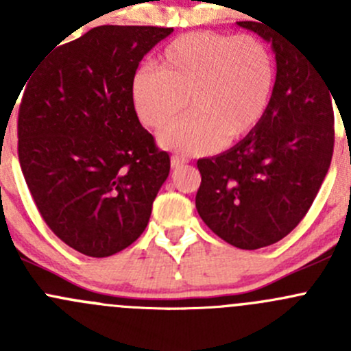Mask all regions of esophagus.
<instances>
[{"instance_id": "esophagus-1", "label": "esophagus", "mask_w": 351, "mask_h": 351, "mask_svg": "<svg viewBox=\"0 0 351 351\" xmlns=\"http://www.w3.org/2000/svg\"><path fill=\"white\" fill-rule=\"evenodd\" d=\"M185 162H189V159L183 158V156H171V168H180V166H183Z\"/></svg>"}]
</instances>
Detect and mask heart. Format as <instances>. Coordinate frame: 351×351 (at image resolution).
<instances>
[{"instance_id": "b5f03b06", "label": "heart", "mask_w": 351, "mask_h": 351, "mask_svg": "<svg viewBox=\"0 0 351 351\" xmlns=\"http://www.w3.org/2000/svg\"><path fill=\"white\" fill-rule=\"evenodd\" d=\"M158 69L141 67L130 101L141 123L159 130L190 104L193 113L159 134L165 149L208 154L254 130L270 104L275 62L256 35L193 32L169 42Z\"/></svg>"}]
</instances>
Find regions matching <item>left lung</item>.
<instances>
[{
    "label": "left lung",
    "instance_id": "1",
    "mask_svg": "<svg viewBox=\"0 0 351 351\" xmlns=\"http://www.w3.org/2000/svg\"><path fill=\"white\" fill-rule=\"evenodd\" d=\"M238 25L270 42L277 77L253 132L197 161L195 207L226 243L258 250L285 238L313 205L331 165L335 115L331 90L306 52L260 20Z\"/></svg>",
    "mask_w": 351,
    "mask_h": 351
}]
</instances>
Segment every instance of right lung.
<instances>
[{"instance_id": "add662e5", "label": "right lung", "mask_w": 351, "mask_h": 351, "mask_svg": "<svg viewBox=\"0 0 351 351\" xmlns=\"http://www.w3.org/2000/svg\"><path fill=\"white\" fill-rule=\"evenodd\" d=\"M173 28L101 25L47 56L23 90L19 159L45 224L105 258L146 229L169 156L141 125L130 80Z\"/></svg>"}]
</instances>
